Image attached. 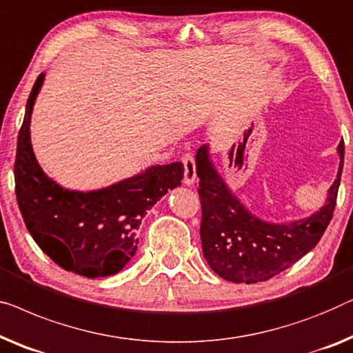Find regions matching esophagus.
<instances>
[{
  "mask_svg": "<svg viewBox=\"0 0 353 353\" xmlns=\"http://www.w3.org/2000/svg\"><path fill=\"white\" fill-rule=\"evenodd\" d=\"M181 164L183 168H185V178H183V181H185V185L191 186L196 183V178H197V173H196V161H194V156L191 152H185V154L181 156Z\"/></svg>",
  "mask_w": 353,
  "mask_h": 353,
  "instance_id": "obj_1",
  "label": "esophagus"
}]
</instances>
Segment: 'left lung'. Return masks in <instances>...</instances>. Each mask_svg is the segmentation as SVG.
<instances>
[{"label":"left lung","instance_id":"left-lung-1","mask_svg":"<svg viewBox=\"0 0 353 353\" xmlns=\"http://www.w3.org/2000/svg\"><path fill=\"white\" fill-rule=\"evenodd\" d=\"M341 165L330 188L328 202L307 219L269 224L245 210L208 161L207 146L197 151L199 199L202 205L201 239L203 256L219 277L236 283L272 279L312 250L333 218L344 165V141L338 146Z\"/></svg>","mask_w":353,"mask_h":353}]
</instances>
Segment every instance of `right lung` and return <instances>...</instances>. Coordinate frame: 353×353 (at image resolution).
<instances>
[{
  "label": "right lung",
  "instance_id": "add662e5",
  "mask_svg": "<svg viewBox=\"0 0 353 353\" xmlns=\"http://www.w3.org/2000/svg\"><path fill=\"white\" fill-rule=\"evenodd\" d=\"M44 74L27 101L14 162L15 196L28 232L55 264L84 277H108L137 252L146 210L181 185V162L150 167L141 175L92 192L60 188L41 170L30 143V117Z\"/></svg>",
  "mask_w": 353,
  "mask_h": 353
}]
</instances>
